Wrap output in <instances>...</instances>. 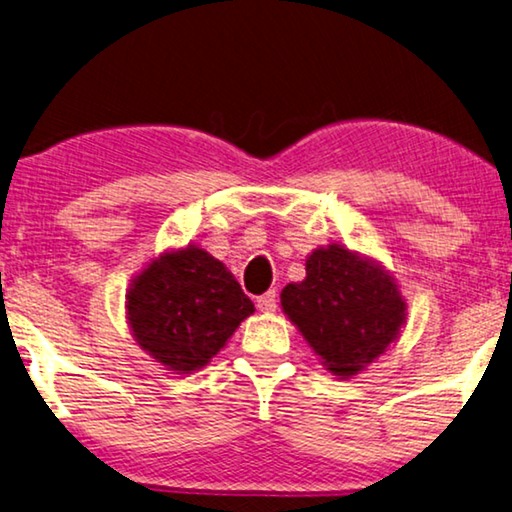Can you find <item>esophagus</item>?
<instances>
[{"label": "esophagus", "mask_w": 512, "mask_h": 512, "mask_svg": "<svg viewBox=\"0 0 512 512\" xmlns=\"http://www.w3.org/2000/svg\"><path fill=\"white\" fill-rule=\"evenodd\" d=\"M256 306L261 313H274L276 311V292L270 290L256 299Z\"/></svg>", "instance_id": "1"}]
</instances>
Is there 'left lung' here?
I'll return each mask as SVG.
<instances>
[{"mask_svg": "<svg viewBox=\"0 0 512 512\" xmlns=\"http://www.w3.org/2000/svg\"><path fill=\"white\" fill-rule=\"evenodd\" d=\"M281 306L326 370L342 379L374 363L406 322L395 279L342 245L315 249L306 279L283 288Z\"/></svg>", "mask_w": 512, "mask_h": 512, "instance_id": "obj_1", "label": "left lung"}]
</instances>
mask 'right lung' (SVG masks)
I'll return each instance as SVG.
<instances>
[{
	"mask_svg": "<svg viewBox=\"0 0 512 512\" xmlns=\"http://www.w3.org/2000/svg\"><path fill=\"white\" fill-rule=\"evenodd\" d=\"M254 304L224 263L195 245L154 258L127 292V320L138 345L177 374L204 367Z\"/></svg>",
	"mask_w": 512,
	"mask_h": 512,
	"instance_id": "obj_1",
	"label": "right lung"
}]
</instances>
